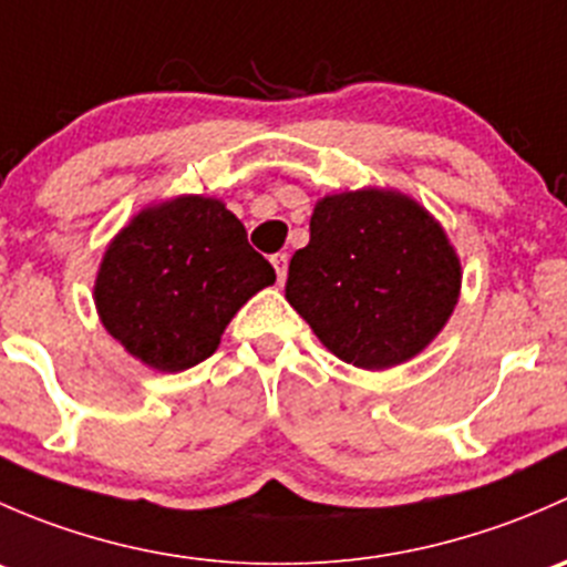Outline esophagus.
Masks as SVG:
<instances>
[{
	"mask_svg": "<svg viewBox=\"0 0 567 567\" xmlns=\"http://www.w3.org/2000/svg\"><path fill=\"white\" fill-rule=\"evenodd\" d=\"M271 266H274V271H277L279 282H285V277H288V255H285V251L271 255Z\"/></svg>",
	"mask_w": 567,
	"mask_h": 567,
	"instance_id": "obj_1",
	"label": "esophagus"
}]
</instances>
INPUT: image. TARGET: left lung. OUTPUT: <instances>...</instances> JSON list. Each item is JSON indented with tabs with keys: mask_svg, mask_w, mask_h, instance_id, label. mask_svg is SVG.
<instances>
[{
	"mask_svg": "<svg viewBox=\"0 0 567 567\" xmlns=\"http://www.w3.org/2000/svg\"><path fill=\"white\" fill-rule=\"evenodd\" d=\"M461 262L442 227L394 192L323 197L310 244L290 257V307L353 368L416 357L458 301Z\"/></svg>",
	"mask_w": 567,
	"mask_h": 567,
	"instance_id": "obj_1",
	"label": "left lung"
}]
</instances>
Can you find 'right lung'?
<instances>
[{
    "label": "right lung",
    "instance_id": "1",
    "mask_svg": "<svg viewBox=\"0 0 567 567\" xmlns=\"http://www.w3.org/2000/svg\"><path fill=\"white\" fill-rule=\"evenodd\" d=\"M274 279L219 199L177 197L142 210L109 244L95 305L125 351L181 373L216 351L230 318Z\"/></svg>",
    "mask_w": 567,
    "mask_h": 567
}]
</instances>
